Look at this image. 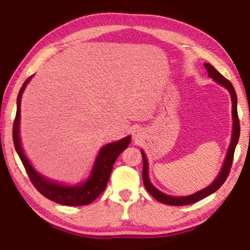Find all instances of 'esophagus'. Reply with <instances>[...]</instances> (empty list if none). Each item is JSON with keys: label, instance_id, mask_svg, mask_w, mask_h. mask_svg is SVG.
Listing matches in <instances>:
<instances>
[{"label": "esophagus", "instance_id": "1", "mask_svg": "<svg viewBox=\"0 0 250 250\" xmlns=\"http://www.w3.org/2000/svg\"><path fill=\"white\" fill-rule=\"evenodd\" d=\"M133 135H134V139H135V140H138V139L140 138V133H139V131H135V132L133 133Z\"/></svg>", "mask_w": 250, "mask_h": 250}]
</instances>
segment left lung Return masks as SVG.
<instances>
[{"instance_id": "left-lung-1", "label": "left lung", "mask_w": 250, "mask_h": 250, "mask_svg": "<svg viewBox=\"0 0 250 250\" xmlns=\"http://www.w3.org/2000/svg\"><path fill=\"white\" fill-rule=\"evenodd\" d=\"M205 69L207 71V74L210 78H213L215 82L217 83L222 84L223 87H225L226 89H228L229 94L231 96V101H232V120H234V124H232V137H231V141H230V146L229 149H228L225 162H224V166L221 173L217 176V179L215 180L213 183H211L209 186H207L206 188L202 189V191L197 192L193 195L189 196H184V197H173V196H168L163 194L162 192H160L156 189L153 185L150 183L149 181V176H147V162H146V158L145 153L142 152V159H143V168H142V179H143V184H145L146 191L150 193V195L153 196L156 201H159L160 203H163V204H167V205H173V206H183V205H189L193 204V203H196L198 201L203 200V198L210 195L214 192H216L217 189L221 188V186L224 184V182L226 181L228 177V174L230 172V167L232 164V160H234V152H235V147L237 146V142H238L239 139V134H240V125H239V118H238V113H237V96H236V91L232 87L231 83L229 80L226 79L222 74H219L218 71L214 68L210 64H204Z\"/></svg>"}]
</instances>
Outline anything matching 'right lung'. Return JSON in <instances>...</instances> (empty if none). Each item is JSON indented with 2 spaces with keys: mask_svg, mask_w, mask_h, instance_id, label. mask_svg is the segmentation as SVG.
<instances>
[{
  "mask_svg": "<svg viewBox=\"0 0 250 250\" xmlns=\"http://www.w3.org/2000/svg\"><path fill=\"white\" fill-rule=\"evenodd\" d=\"M29 79H31V77H28L25 80V83H23V86L19 92L18 109H16V116L13 124L14 146L21 161H22L25 171H26L29 180H31L32 184L35 186L37 191H39L42 195H44L46 198H48V200L55 203H58V204L68 206H83L90 204V203L94 202L96 198L104 191L110 177V173H111V170L113 167V164H115L117 158L119 156L121 152L130 145L131 138L126 137L120 141L109 143V145L104 146L99 152V155L96 160L95 167L92 168L89 180H88L84 184L68 188V186L58 185L56 183H53V182L48 181L47 179H44V177L40 175L39 173L32 167L31 164H29L20 142L19 125L21 98H22V94L25 87H26L27 83L29 82Z\"/></svg>",
  "mask_w": 250,
  "mask_h": 250,
  "instance_id": "1",
  "label": "right lung"
}]
</instances>
